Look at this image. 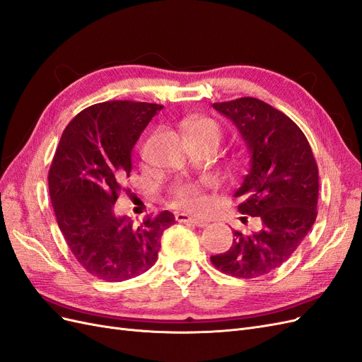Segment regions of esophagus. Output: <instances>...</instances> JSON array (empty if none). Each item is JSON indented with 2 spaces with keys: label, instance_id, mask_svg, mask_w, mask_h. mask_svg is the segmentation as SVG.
<instances>
[{
  "label": "esophagus",
  "instance_id": "34e87169",
  "mask_svg": "<svg viewBox=\"0 0 362 362\" xmlns=\"http://www.w3.org/2000/svg\"><path fill=\"white\" fill-rule=\"evenodd\" d=\"M175 218H177L178 222H189V223H192V225H194V226H198V228H204V226H206L208 225V222L205 221V218H201V217H194V216H190V214H187V213H178L177 216H175Z\"/></svg>",
  "mask_w": 362,
  "mask_h": 362
}]
</instances>
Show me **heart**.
Wrapping results in <instances>:
<instances>
[{"instance_id": "b5f03b06", "label": "heart", "mask_w": 362, "mask_h": 362, "mask_svg": "<svg viewBox=\"0 0 362 362\" xmlns=\"http://www.w3.org/2000/svg\"><path fill=\"white\" fill-rule=\"evenodd\" d=\"M185 129H187V134L190 133H211L217 139L221 137V129H218L217 124L211 119H193L187 120L184 124ZM213 184L211 180H205L202 182H193V181H185L175 185L173 189V198L177 204L185 210L190 211H198L206 204V196L205 189L210 187Z\"/></svg>"}]
</instances>
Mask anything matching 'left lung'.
Wrapping results in <instances>:
<instances>
[{
  "instance_id": "8db88e82",
  "label": "left lung",
  "mask_w": 362,
  "mask_h": 362,
  "mask_svg": "<svg viewBox=\"0 0 362 362\" xmlns=\"http://www.w3.org/2000/svg\"><path fill=\"white\" fill-rule=\"evenodd\" d=\"M213 108L233 120L250 152V170L234 198L238 211L259 218L261 226L255 233L234 231L233 246L211 262L226 275L258 278L281 267L310 233L319 169L302 129L264 101L245 96Z\"/></svg>"
}]
</instances>
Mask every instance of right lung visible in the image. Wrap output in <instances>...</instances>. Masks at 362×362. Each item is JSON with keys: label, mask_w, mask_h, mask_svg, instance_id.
<instances>
[{"label": "right lung", "mask_w": 362, "mask_h": 362, "mask_svg": "<svg viewBox=\"0 0 362 362\" xmlns=\"http://www.w3.org/2000/svg\"><path fill=\"white\" fill-rule=\"evenodd\" d=\"M163 105L107 101L84 108L64 128L48 185L60 231L76 261L98 279L120 282L157 261L170 211L133 225L115 213L133 169V148Z\"/></svg>", "instance_id": "1"}]
</instances>
